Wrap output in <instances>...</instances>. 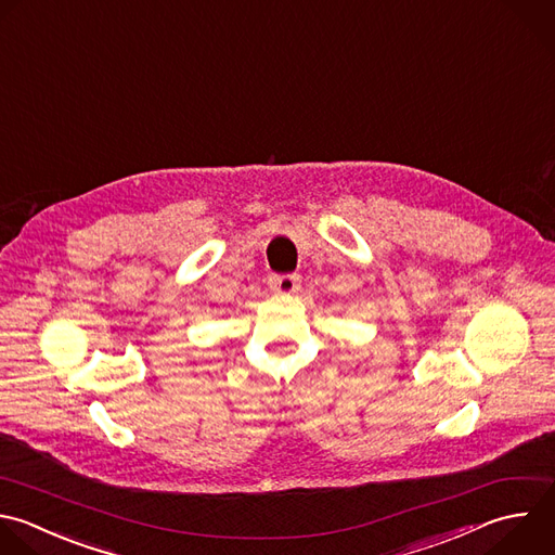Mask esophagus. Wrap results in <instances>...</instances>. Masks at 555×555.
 Returning a JSON list of instances; mask_svg holds the SVG:
<instances>
[{
    "mask_svg": "<svg viewBox=\"0 0 555 555\" xmlns=\"http://www.w3.org/2000/svg\"><path fill=\"white\" fill-rule=\"evenodd\" d=\"M301 284V278L297 273H286V275H271L269 286L278 293H295Z\"/></svg>",
    "mask_w": 555,
    "mask_h": 555,
    "instance_id": "34e87169",
    "label": "esophagus"
}]
</instances>
